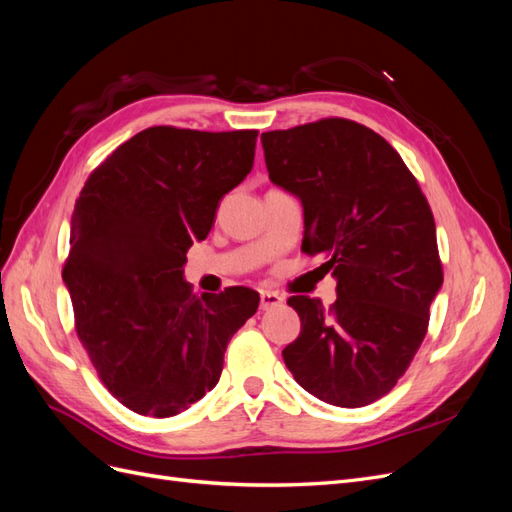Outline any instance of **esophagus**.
<instances>
[{
    "label": "esophagus",
    "mask_w": 512,
    "mask_h": 512,
    "mask_svg": "<svg viewBox=\"0 0 512 512\" xmlns=\"http://www.w3.org/2000/svg\"><path fill=\"white\" fill-rule=\"evenodd\" d=\"M282 301H284L282 294L271 292V290H262V292H260V307H262V309L277 307V305H282Z\"/></svg>",
    "instance_id": "1"
}]
</instances>
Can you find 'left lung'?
<instances>
[{"mask_svg":"<svg viewBox=\"0 0 512 512\" xmlns=\"http://www.w3.org/2000/svg\"><path fill=\"white\" fill-rule=\"evenodd\" d=\"M269 179L303 205V245L337 280L324 307L290 297L301 333L284 363L307 393L361 408L389 393L421 348L442 288L436 222L399 153L350 119L260 136Z\"/></svg>","mask_w":512,"mask_h":512,"instance_id":"left-lung-1","label":"left lung"}]
</instances>
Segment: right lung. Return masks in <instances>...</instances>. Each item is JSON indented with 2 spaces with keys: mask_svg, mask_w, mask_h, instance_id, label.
I'll list each match as a JSON object with an SVG mask.
<instances>
[{
  "mask_svg": "<svg viewBox=\"0 0 512 512\" xmlns=\"http://www.w3.org/2000/svg\"><path fill=\"white\" fill-rule=\"evenodd\" d=\"M256 130L147 128L85 181L64 282L100 380L136 414L166 418L220 380L224 352L258 292L194 294L185 254L207 239L224 194L254 166Z\"/></svg>",
  "mask_w": 512,
  "mask_h": 512,
  "instance_id": "obj_1",
  "label": "right lung"
}]
</instances>
